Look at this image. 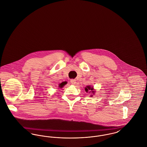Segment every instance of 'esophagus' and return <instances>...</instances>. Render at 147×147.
Returning a JSON list of instances; mask_svg holds the SVG:
<instances>
[{"mask_svg": "<svg viewBox=\"0 0 147 147\" xmlns=\"http://www.w3.org/2000/svg\"><path fill=\"white\" fill-rule=\"evenodd\" d=\"M70 82H71V83L72 84H76L77 83L76 79H71Z\"/></svg>", "mask_w": 147, "mask_h": 147, "instance_id": "esophagus-1", "label": "esophagus"}]
</instances>
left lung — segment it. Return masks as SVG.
Wrapping results in <instances>:
<instances>
[{"label":"left lung","mask_w":147,"mask_h":147,"mask_svg":"<svg viewBox=\"0 0 147 147\" xmlns=\"http://www.w3.org/2000/svg\"><path fill=\"white\" fill-rule=\"evenodd\" d=\"M85 90L86 92H88L89 90H91L92 92H94V91H92V90H93V88H92V87L91 88L90 86H86V87L85 88Z\"/></svg>","instance_id":"left-lung-1"}]
</instances>
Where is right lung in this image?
<instances>
[{"instance_id":"1","label":"right lung","mask_w":147,"mask_h":147,"mask_svg":"<svg viewBox=\"0 0 147 147\" xmlns=\"http://www.w3.org/2000/svg\"><path fill=\"white\" fill-rule=\"evenodd\" d=\"M63 85H64V84H62V83H61V84L59 85V86L60 88H62V87H63Z\"/></svg>"}]
</instances>
